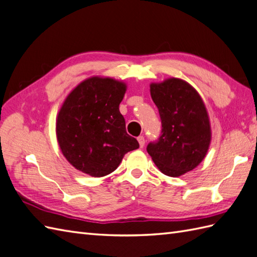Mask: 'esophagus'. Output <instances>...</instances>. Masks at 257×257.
I'll use <instances>...</instances> for the list:
<instances>
[{"instance_id":"34e87169","label":"esophagus","mask_w":257,"mask_h":257,"mask_svg":"<svg viewBox=\"0 0 257 257\" xmlns=\"http://www.w3.org/2000/svg\"><path fill=\"white\" fill-rule=\"evenodd\" d=\"M137 141H139V143H140V147L141 148H143L144 146H145V137H144V136H139V137H137Z\"/></svg>"}]
</instances>
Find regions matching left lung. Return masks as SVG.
I'll return each mask as SVG.
<instances>
[{
  "label": "left lung",
  "instance_id": "obj_1",
  "mask_svg": "<svg viewBox=\"0 0 257 257\" xmlns=\"http://www.w3.org/2000/svg\"><path fill=\"white\" fill-rule=\"evenodd\" d=\"M161 134L147 145L155 165L169 177H179L201 164L210 143L207 111L198 92L186 81L169 78L150 85Z\"/></svg>",
  "mask_w": 257,
  "mask_h": 257
}]
</instances>
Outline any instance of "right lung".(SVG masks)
<instances>
[{
  "mask_svg": "<svg viewBox=\"0 0 257 257\" xmlns=\"http://www.w3.org/2000/svg\"><path fill=\"white\" fill-rule=\"evenodd\" d=\"M126 86L112 78L91 77L67 96L56 120V137L64 157L77 170L104 177L140 144L126 133L118 105Z\"/></svg>",
  "mask_w": 257,
  "mask_h": 257,
  "instance_id": "add662e5",
  "label": "right lung"
}]
</instances>
